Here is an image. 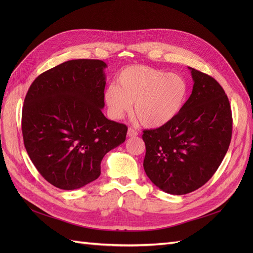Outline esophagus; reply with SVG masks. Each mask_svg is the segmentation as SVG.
<instances>
[{
  "mask_svg": "<svg viewBox=\"0 0 253 253\" xmlns=\"http://www.w3.org/2000/svg\"><path fill=\"white\" fill-rule=\"evenodd\" d=\"M137 135H138L137 131H135V129L132 128V127H128V129H127V136L128 137H136Z\"/></svg>",
  "mask_w": 253,
  "mask_h": 253,
  "instance_id": "obj_1",
  "label": "esophagus"
}]
</instances>
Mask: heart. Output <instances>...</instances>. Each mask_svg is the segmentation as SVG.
I'll use <instances>...</instances> for the list:
<instances>
[{"mask_svg":"<svg viewBox=\"0 0 253 253\" xmlns=\"http://www.w3.org/2000/svg\"><path fill=\"white\" fill-rule=\"evenodd\" d=\"M188 97V84L181 76L167 74L145 65H132L122 70L117 85L104 91L109 113L121 119L134 111L143 126L159 127L169 124L182 110Z\"/></svg>","mask_w":253,"mask_h":253,"instance_id":"obj_1","label":"heart"}]
</instances>
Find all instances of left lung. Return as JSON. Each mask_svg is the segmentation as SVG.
<instances>
[{
  "label": "left lung",
  "instance_id": "8db88e82",
  "mask_svg": "<svg viewBox=\"0 0 253 253\" xmlns=\"http://www.w3.org/2000/svg\"><path fill=\"white\" fill-rule=\"evenodd\" d=\"M192 94L169 124L144 129L143 169L156 187L174 195L197 190L216 172L232 136L229 99L211 76L189 67Z\"/></svg>",
  "mask_w": 253,
  "mask_h": 253
}]
</instances>
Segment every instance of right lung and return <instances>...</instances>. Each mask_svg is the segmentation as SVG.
<instances>
[{
  "instance_id": "right-lung-1",
  "label": "right lung",
  "mask_w": 253,
  "mask_h": 253,
  "mask_svg": "<svg viewBox=\"0 0 253 253\" xmlns=\"http://www.w3.org/2000/svg\"><path fill=\"white\" fill-rule=\"evenodd\" d=\"M105 67L101 60L66 61L38 76L24 99L25 149L44 179L59 189L97 179L104 155L126 140L127 126L102 113Z\"/></svg>"
}]
</instances>
